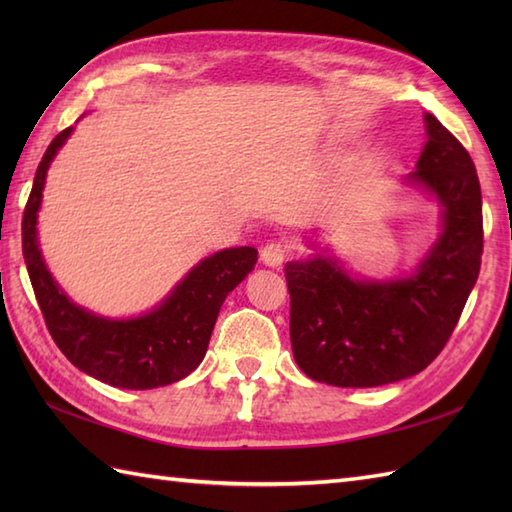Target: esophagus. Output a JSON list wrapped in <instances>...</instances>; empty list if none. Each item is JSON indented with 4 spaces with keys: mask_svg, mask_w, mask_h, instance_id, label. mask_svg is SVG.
<instances>
[{
    "mask_svg": "<svg viewBox=\"0 0 512 512\" xmlns=\"http://www.w3.org/2000/svg\"><path fill=\"white\" fill-rule=\"evenodd\" d=\"M288 257V248L284 242H270L262 248V262L270 268H279L286 262Z\"/></svg>",
    "mask_w": 512,
    "mask_h": 512,
    "instance_id": "esophagus-1",
    "label": "esophagus"
}]
</instances>
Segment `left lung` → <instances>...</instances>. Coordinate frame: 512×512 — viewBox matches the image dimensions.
<instances>
[{
    "mask_svg": "<svg viewBox=\"0 0 512 512\" xmlns=\"http://www.w3.org/2000/svg\"><path fill=\"white\" fill-rule=\"evenodd\" d=\"M409 184L442 204V233L416 275L358 281L330 257L286 264L290 343L312 380L378 387L422 372L458 325L480 275L482 191L469 151L436 116Z\"/></svg>",
    "mask_w": 512,
    "mask_h": 512,
    "instance_id": "left-lung-1",
    "label": "left lung"
}]
</instances>
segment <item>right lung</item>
Here are the masks:
<instances>
[{"instance_id": "obj_1", "label": "right lung", "mask_w": 512, "mask_h": 512, "mask_svg": "<svg viewBox=\"0 0 512 512\" xmlns=\"http://www.w3.org/2000/svg\"><path fill=\"white\" fill-rule=\"evenodd\" d=\"M70 134L72 127L63 129L48 145L21 222V248L48 332L74 367L101 383L123 389L176 383L202 363L222 303L255 268L257 250L253 246L226 248L202 259L145 317L114 321L74 306L54 284L37 242V211L46 173Z\"/></svg>"}]
</instances>
